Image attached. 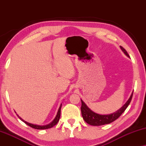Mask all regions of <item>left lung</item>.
Here are the masks:
<instances>
[{"label": "left lung", "instance_id": "left-lung-1", "mask_svg": "<svg viewBox=\"0 0 146 146\" xmlns=\"http://www.w3.org/2000/svg\"><path fill=\"white\" fill-rule=\"evenodd\" d=\"M121 50H122V52H124L128 57L129 56L128 53H127L126 50L123 48V47L120 46ZM133 96V92L132 94H131L130 97L129 98L124 106L122 107H121L120 109L117 110L116 112H114V113L107 114V115H101L96 114L95 112L92 111L91 110H90L89 108L87 107V106L86 105L83 100H81V114L82 116L84 119V120L85 121L87 124L92 126H102V125L104 124H110L112 122H114V120H116V119H118L119 117L121 116L123 112L125 111V110L126 109L129 104H130L131 100Z\"/></svg>", "mask_w": 146, "mask_h": 146}]
</instances>
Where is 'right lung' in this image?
<instances>
[{
	"label": "right lung",
	"mask_w": 146,
	"mask_h": 146,
	"mask_svg": "<svg viewBox=\"0 0 146 146\" xmlns=\"http://www.w3.org/2000/svg\"><path fill=\"white\" fill-rule=\"evenodd\" d=\"M61 105L62 104H61L60 106H59V110H58V112H57V114L56 115V116H55V118H54V120H53L52 122L50 123V124H48V125H46V126H39V125H36V124H30V123H28L27 122H26V121H24V120H22V119L20 118V117L18 116V118H19L20 120L22 121H23V122L26 124L28 126L32 127L33 128H35V129H37V130H45V129H48V128H52L55 126V125L57 124V123L59 122V118H60V115H61Z\"/></svg>",
	"instance_id": "1"
}]
</instances>
